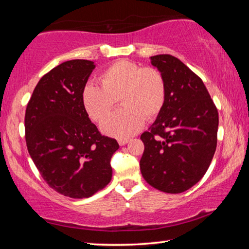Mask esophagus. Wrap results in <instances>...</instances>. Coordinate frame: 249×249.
Masks as SVG:
<instances>
[{"label":"esophagus","mask_w":249,"mask_h":249,"mask_svg":"<svg viewBox=\"0 0 249 249\" xmlns=\"http://www.w3.org/2000/svg\"><path fill=\"white\" fill-rule=\"evenodd\" d=\"M117 142H119L120 146H125L129 142V140H127V138H126V140H119Z\"/></svg>","instance_id":"34e87169"}]
</instances>
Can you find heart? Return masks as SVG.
Instances as JSON below:
<instances>
[{
    "mask_svg": "<svg viewBox=\"0 0 249 249\" xmlns=\"http://www.w3.org/2000/svg\"><path fill=\"white\" fill-rule=\"evenodd\" d=\"M100 84L88 82L82 90V103L92 120L102 121L121 100L122 107L101 124L108 136L125 140L137 134L145 120L153 121L162 111L167 86L163 74L153 67L119 60L100 75Z\"/></svg>",
    "mask_w": 249,
    "mask_h": 249,
    "instance_id": "b5f03b06",
    "label": "heart"
}]
</instances>
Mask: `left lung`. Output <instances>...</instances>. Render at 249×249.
<instances>
[{
	"mask_svg": "<svg viewBox=\"0 0 249 249\" xmlns=\"http://www.w3.org/2000/svg\"><path fill=\"white\" fill-rule=\"evenodd\" d=\"M166 80V102L148 130L140 166L151 187L181 193L199 182L216 149L218 113L202 80L171 54L150 57Z\"/></svg>",
	"mask_w": 249,
	"mask_h": 249,
	"instance_id": "8db88e82",
	"label": "left lung"
}]
</instances>
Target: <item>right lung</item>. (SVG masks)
Listing matches in <instances>:
<instances>
[{
    "label": "right lung",
    "mask_w": 249,
    "mask_h": 249,
    "mask_svg": "<svg viewBox=\"0 0 249 249\" xmlns=\"http://www.w3.org/2000/svg\"><path fill=\"white\" fill-rule=\"evenodd\" d=\"M95 65L62 62L37 83L25 113L26 145L34 163L54 191L73 199L93 196L112 179L111 158L120 148L102 136L82 103Z\"/></svg>",
    "instance_id": "right-lung-1"
}]
</instances>
